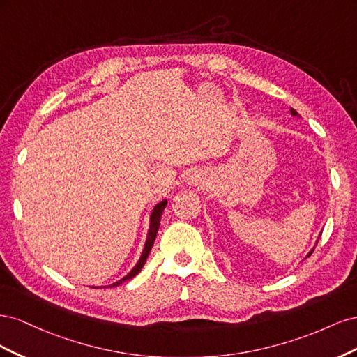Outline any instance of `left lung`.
Instances as JSON below:
<instances>
[{"mask_svg": "<svg viewBox=\"0 0 357 357\" xmlns=\"http://www.w3.org/2000/svg\"><path fill=\"white\" fill-rule=\"evenodd\" d=\"M290 113H291V116H298V113H296V110H294V109H290ZM312 250H314V248H312ZM312 250L308 253V256L307 257H310L311 256V253H312Z\"/></svg>", "mask_w": 357, "mask_h": 357, "instance_id": "obj_1", "label": "left lung"}]
</instances>
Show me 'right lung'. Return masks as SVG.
I'll list each match as a JSON object with an SVG mask.
<instances>
[{"label": "right lung", "instance_id": "right-lung-1", "mask_svg": "<svg viewBox=\"0 0 357 357\" xmlns=\"http://www.w3.org/2000/svg\"><path fill=\"white\" fill-rule=\"evenodd\" d=\"M165 205H167V199H162L160 202H158L155 205V208L152 210V214H150V226H149V234H147V238H146V244H144V248H143V253L142 256H139V261L137 262V265L129 271L123 278L119 280V282L113 283L110 287H114V286H119L122 284L123 282H128V280H131L132 277H135L139 271H142V268L144 266L147 257H149V253L150 250H152L153 247V243H155V238H156V234H158V229L160 226V218H162V213H164L165 210Z\"/></svg>", "mask_w": 357, "mask_h": 357}]
</instances>
